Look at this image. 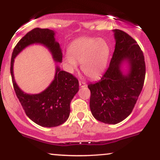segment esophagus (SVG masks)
<instances>
[{
  "label": "esophagus",
  "instance_id": "obj_1",
  "mask_svg": "<svg viewBox=\"0 0 160 160\" xmlns=\"http://www.w3.org/2000/svg\"><path fill=\"white\" fill-rule=\"evenodd\" d=\"M79 85H80V87H85V86H86V82H82V81L79 82Z\"/></svg>",
  "mask_w": 160,
  "mask_h": 160
}]
</instances>
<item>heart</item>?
Wrapping results in <instances>:
<instances>
[{"instance_id": "b5f03b06", "label": "heart", "mask_w": 160, "mask_h": 160, "mask_svg": "<svg viewBox=\"0 0 160 160\" xmlns=\"http://www.w3.org/2000/svg\"><path fill=\"white\" fill-rule=\"evenodd\" d=\"M68 52V54L63 58L68 71H76L78 63H81L83 74L91 79H96L102 76L107 68L111 47L102 38H81L71 43Z\"/></svg>"}]
</instances>
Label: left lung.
Returning <instances> with one entry per match:
<instances>
[{"label": "left lung", "mask_w": 160, "mask_h": 160, "mask_svg": "<svg viewBox=\"0 0 160 160\" xmlns=\"http://www.w3.org/2000/svg\"><path fill=\"white\" fill-rule=\"evenodd\" d=\"M113 32L116 44L109 68L100 81L88 86L92 114L108 124L119 123L132 113L142 90L146 71L137 42L119 29Z\"/></svg>", "instance_id": "1"}]
</instances>
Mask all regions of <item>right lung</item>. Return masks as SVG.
I'll return each mask as SVG.
<instances>
[{"label":"right lung","instance_id":"1","mask_svg":"<svg viewBox=\"0 0 160 160\" xmlns=\"http://www.w3.org/2000/svg\"><path fill=\"white\" fill-rule=\"evenodd\" d=\"M56 32L48 28H36L25 34L16 44L11 58L10 74L14 90L24 111L30 120L43 127H56L68 119L70 104L79 90L78 79L61 71L56 66L54 79L49 86L38 94H29L22 90L16 83L13 73L15 58L24 49L33 44L43 46L49 51L55 62L61 63L62 52L55 38Z\"/></svg>","mask_w":160,"mask_h":160}]
</instances>
